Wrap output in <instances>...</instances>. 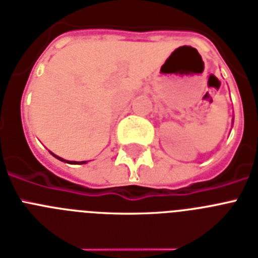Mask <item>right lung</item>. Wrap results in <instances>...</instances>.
I'll return each mask as SVG.
<instances>
[{
  "mask_svg": "<svg viewBox=\"0 0 258 258\" xmlns=\"http://www.w3.org/2000/svg\"><path fill=\"white\" fill-rule=\"evenodd\" d=\"M51 155H53L54 158H56L58 160H60V162H64V163H70V164H86L87 162H69V160H64V159L59 158V156H56V155H54L53 152H51Z\"/></svg>",
  "mask_w": 258,
  "mask_h": 258,
  "instance_id": "obj_1",
  "label": "right lung"
}]
</instances>
